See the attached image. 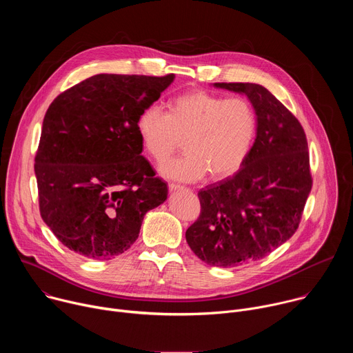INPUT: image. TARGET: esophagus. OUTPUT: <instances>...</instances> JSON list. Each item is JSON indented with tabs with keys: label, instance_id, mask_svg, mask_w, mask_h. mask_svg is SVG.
I'll use <instances>...</instances> for the list:
<instances>
[{
	"label": "esophagus",
	"instance_id": "34e87169",
	"mask_svg": "<svg viewBox=\"0 0 353 353\" xmlns=\"http://www.w3.org/2000/svg\"><path fill=\"white\" fill-rule=\"evenodd\" d=\"M169 190H170V191H177V190H184V187H183V185H179V184L170 183V184H169Z\"/></svg>",
	"mask_w": 353,
	"mask_h": 353
}]
</instances>
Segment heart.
<instances>
[{"mask_svg": "<svg viewBox=\"0 0 353 353\" xmlns=\"http://www.w3.org/2000/svg\"><path fill=\"white\" fill-rule=\"evenodd\" d=\"M149 158L163 163L183 141L185 154L165 163L162 176L177 181H198L208 174L219 181L234 174L253 146L257 117L243 97H228L195 89L174 96L166 114L150 106L135 123Z\"/></svg>", "mask_w": 353, "mask_h": 353, "instance_id": "obj_1", "label": "heart"}]
</instances>
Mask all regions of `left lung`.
I'll return each instance as SVG.
<instances>
[{
  "instance_id": "obj_1",
  "label": "left lung",
  "mask_w": 353,
  "mask_h": 353,
  "mask_svg": "<svg viewBox=\"0 0 353 353\" xmlns=\"http://www.w3.org/2000/svg\"><path fill=\"white\" fill-rule=\"evenodd\" d=\"M214 86L247 96L257 116L256 141L233 176L198 192L201 214L185 240L208 265L232 268L268 256L293 236L312 174L303 127L267 88Z\"/></svg>"
}]
</instances>
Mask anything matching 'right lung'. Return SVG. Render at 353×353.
Wrapping results in <instances>:
<instances>
[{
  "label": "right lung",
  "instance_id": "1",
  "mask_svg": "<svg viewBox=\"0 0 353 353\" xmlns=\"http://www.w3.org/2000/svg\"><path fill=\"white\" fill-rule=\"evenodd\" d=\"M174 75H93L46 112L34 158L40 215L56 237L92 260H112L138 239L168 185L141 157L137 119Z\"/></svg>",
  "mask_w": 353,
  "mask_h": 353
}]
</instances>
